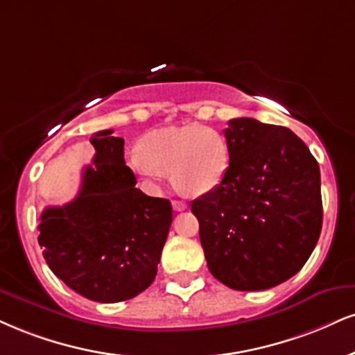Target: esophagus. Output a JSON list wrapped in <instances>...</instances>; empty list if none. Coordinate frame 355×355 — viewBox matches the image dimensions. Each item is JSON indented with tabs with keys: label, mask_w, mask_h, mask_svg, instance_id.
<instances>
[{
	"label": "esophagus",
	"mask_w": 355,
	"mask_h": 355,
	"mask_svg": "<svg viewBox=\"0 0 355 355\" xmlns=\"http://www.w3.org/2000/svg\"><path fill=\"white\" fill-rule=\"evenodd\" d=\"M172 207L175 211H183V210H187V207H189V205H187L185 202H180V200H173Z\"/></svg>",
	"instance_id": "esophagus-1"
}]
</instances>
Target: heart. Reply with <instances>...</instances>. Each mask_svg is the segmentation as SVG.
Instances as JSON below:
<instances>
[{"instance_id":"heart-1","label":"heart","mask_w":355,"mask_h":355,"mask_svg":"<svg viewBox=\"0 0 355 355\" xmlns=\"http://www.w3.org/2000/svg\"><path fill=\"white\" fill-rule=\"evenodd\" d=\"M232 153L226 139L211 127L191 123L145 134L129 165L144 180L170 175L177 191L200 196L220 187L228 173Z\"/></svg>"}]
</instances>
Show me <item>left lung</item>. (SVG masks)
Returning a JSON list of instances; mask_svg holds the SVG:
<instances>
[{
    "label": "left lung",
    "mask_w": 355,
    "mask_h": 355,
    "mask_svg": "<svg viewBox=\"0 0 355 355\" xmlns=\"http://www.w3.org/2000/svg\"><path fill=\"white\" fill-rule=\"evenodd\" d=\"M225 137V180L191 202L208 270L236 291L275 288L304 266L321 234L319 165L286 127L240 117Z\"/></svg>",
    "instance_id": "left-lung-1"
}]
</instances>
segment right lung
<instances>
[{
  "label": "right lung",
  "mask_w": 355,
  "mask_h": 355,
  "mask_svg": "<svg viewBox=\"0 0 355 355\" xmlns=\"http://www.w3.org/2000/svg\"><path fill=\"white\" fill-rule=\"evenodd\" d=\"M91 144L96 155L84 168L79 195L42 211L37 241L51 271L80 296L132 300L155 279L172 205L135 189L123 139L101 130Z\"/></svg>",
  "instance_id": "right-lung-1"
}]
</instances>
